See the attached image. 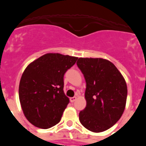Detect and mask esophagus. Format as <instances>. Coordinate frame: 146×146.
Wrapping results in <instances>:
<instances>
[{
  "mask_svg": "<svg viewBox=\"0 0 146 146\" xmlns=\"http://www.w3.org/2000/svg\"><path fill=\"white\" fill-rule=\"evenodd\" d=\"M76 99H77V96H74V97H71L70 98V102H74L75 101Z\"/></svg>",
  "mask_w": 146,
  "mask_h": 146,
  "instance_id": "esophagus-1",
  "label": "esophagus"
}]
</instances>
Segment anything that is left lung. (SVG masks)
Segmentation results:
<instances>
[{"instance_id": "obj_1", "label": "left lung", "mask_w": 146, "mask_h": 146, "mask_svg": "<svg viewBox=\"0 0 146 146\" xmlns=\"http://www.w3.org/2000/svg\"><path fill=\"white\" fill-rule=\"evenodd\" d=\"M77 65L86 82V107L80 112V121L91 131H105L116 123L124 111L126 81L115 66L105 59L80 58Z\"/></svg>"}]
</instances>
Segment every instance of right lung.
Segmentation results:
<instances>
[{
  "instance_id": "right-lung-1",
  "label": "right lung",
  "mask_w": 146,
  "mask_h": 146,
  "mask_svg": "<svg viewBox=\"0 0 146 146\" xmlns=\"http://www.w3.org/2000/svg\"><path fill=\"white\" fill-rule=\"evenodd\" d=\"M77 58L47 53L27 66L19 86V98L25 116L41 129L57 124L69 104L64 92V76Z\"/></svg>"
}]
</instances>
